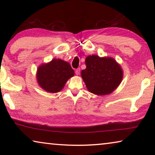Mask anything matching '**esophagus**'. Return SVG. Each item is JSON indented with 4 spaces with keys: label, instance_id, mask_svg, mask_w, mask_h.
<instances>
[{
    "label": "esophagus",
    "instance_id": "34e87169",
    "mask_svg": "<svg viewBox=\"0 0 155 155\" xmlns=\"http://www.w3.org/2000/svg\"><path fill=\"white\" fill-rule=\"evenodd\" d=\"M80 72H81V69H80V68H77V69L75 70V74H77V75H79Z\"/></svg>",
    "mask_w": 155,
    "mask_h": 155
}]
</instances>
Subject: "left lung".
<instances>
[{
	"instance_id": "obj_1",
	"label": "left lung",
	"mask_w": 155,
	"mask_h": 155,
	"mask_svg": "<svg viewBox=\"0 0 155 155\" xmlns=\"http://www.w3.org/2000/svg\"><path fill=\"white\" fill-rule=\"evenodd\" d=\"M85 65L86 68L81 71V77L91 93L107 95L122 82L123 70L113 57L89 55L85 59Z\"/></svg>"
}]
</instances>
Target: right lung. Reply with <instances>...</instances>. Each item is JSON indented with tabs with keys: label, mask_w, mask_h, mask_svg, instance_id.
<instances>
[{
	"label": "right lung",
	"mask_w": 155,
	"mask_h": 155,
	"mask_svg": "<svg viewBox=\"0 0 155 155\" xmlns=\"http://www.w3.org/2000/svg\"><path fill=\"white\" fill-rule=\"evenodd\" d=\"M74 76V70L69 63L60 59H52L38 68L36 78L38 85L50 93H57L63 90L65 83Z\"/></svg>",
	"instance_id": "1"
}]
</instances>
